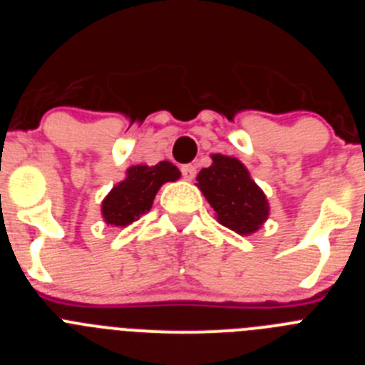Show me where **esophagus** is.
Here are the masks:
<instances>
[{
    "label": "esophagus",
    "mask_w": 365,
    "mask_h": 365,
    "mask_svg": "<svg viewBox=\"0 0 365 365\" xmlns=\"http://www.w3.org/2000/svg\"><path fill=\"white\" fill-rule=\"evenodd\" d=\"M180 172H182V177L186 180H192L195 177V173H197V168L192 166V164H185V166L180 168Z\"/></svg>",
    "instance_id": "1"
}]
</instances>
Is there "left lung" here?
Returning a JSON list of instances; mask_svg holds the SVG:
<instances>
[{
  "label": "left lung",
  "instance_id": "8db88e82",
  "mask_svg": "<svg viewBox=\"0 0 365 365\" xmlns=\"http://www.w3.org/2000/svg\"><path fill=\"white\" fill-rule=\"evenodd\" d=\"M197 186L214 208L222 227L240 235L254 234L269 217V201L241 160L212 155V166L202 168Z\"/></svg>",
  "mask_w": 365,
  "mask_h": 365
}]
</instances>
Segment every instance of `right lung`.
<instances>
[{
  "label": "right lung",
  "mask_w": 365,
  "mask_h": 365,
  "mask_svg": "<svg viewBox=\"0 0 365 365\" xmlns=\"http://www.w3.org/2000/svg\"><path fill=\"white\" fill-rule=\"evenodd\" d=\"M179 177V168L168 160L155 166L137 164L128 168L125 179L113 186L102 201V217L111 227H128L140 215L150 212L155 195L164 182L177 180Z\"/></svg>",
  "instance_id": "right-lung-1"
}]
</instances>
